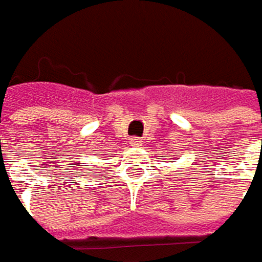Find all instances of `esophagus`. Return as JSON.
Here are the masks:
<instances>
[{"label":"esophagus","mask_w":262,"mask_h":262,"mask_svg":"<svg viewBox=\"0 0 262 262\" xmlns=\"http://www.w3.org/2000/svg\"><path fill=\"white\" fill-rule=\"evenodd\" d=\"M129 144L134 146V147H139V146L143 144V141H141V139H139V137H133V139H129Z\"/></svg>","instance_id":"1"}]
</instances>
